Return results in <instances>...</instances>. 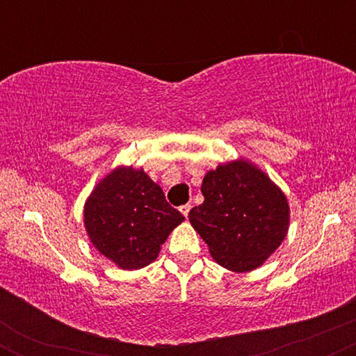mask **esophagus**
<instances>
[{"instance_id":"esophagus-1","label":"esophagus","mask_w":356,"mask_h":356,"mask_svg":"<svg viewBox=\"0 0 356 356\" xmlns=\"http://www.w3.org/2000/svg\"><path fill=\"white\" fill-rule=\"evenodd\" d=\"M191 204H184V206H181V209H179V211H181L182 212V214L184 216H186V218H187V216H189V211H191Z\"/></svg>"}]
</instances>
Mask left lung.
I'll use <instances>...</instances> for the list:
<instances>
[{
    "mask_svg": "<svg viewBox=\"0 0 356 356\" xmlns=\"http://www.w3.org/2000/svg\"><path fill=\"white\" fill-rule=\"evenodd\" d=\"M189 220L216 263L246 273L264 263L288 234L289 206L283 191L256 165L232 161L209 170Z\"/></svg>",
    "mask_w": 356,
    "mask_h": 356,
    "instance_id": "left-lung-1",
    "label": "left lung"
}]
</instances>
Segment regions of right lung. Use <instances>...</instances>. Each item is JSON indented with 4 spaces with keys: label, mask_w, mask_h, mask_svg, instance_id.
<instances>
[{
    "label": "right lung",
    "mask_w": 356,
    "mask_h": 356,
    "mask_svg": "<svg viewBox=\"0 0 356 356\" xmlns=\"http://www.w3.org/2000/svg\"><path fill=\"white\" fill-rule=\"evenodd\" d=\"M83 218L93 246L122 269L144 268L157 259L162 244L184 220L161 186L134 167H117L97 184Z\"/></svg>",
    "instance_id": "obj_1"
}]
</instances>
